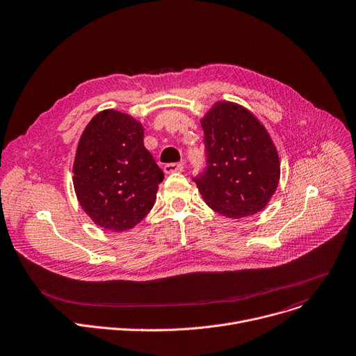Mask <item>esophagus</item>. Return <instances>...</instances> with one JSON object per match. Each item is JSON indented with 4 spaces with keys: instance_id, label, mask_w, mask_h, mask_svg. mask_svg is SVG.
<instances>
[{
    "instance_id": "1",
    "label": "esophagus",
    "mask_w": 356,
    "mask_h": 356,
    "mask_svg": "<svg viewBox=\"0 0 356 356\" xmlns=\"http://www.w3.org/2000/svg\"><path fill=\"white\" fill-rule=\"evenodd\" d=\"M183 170V163H168L163 166V172L166 175L170 173H176V172H181Z\"/></svg>"
}]
</instances>
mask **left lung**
<instances>
[{
	"instance_id": "left-lung-1",
	"label": "left lung",
	"mask_w": 356,
	"mask_h": 356,
	"mask_svg": "<svg viewBox=\"0 0 356 356\" xmlns=\"http://www.w3.org/2000/svg\"><path fill=\"white\" fill-rule=\"evenodd\" d=\"M207 166L193 180L226 218L261 211L280 183L277 148L259 118L241 104L216 102L201 118Z\"/></svg>"
}]
</instances>
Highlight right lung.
<instances>
[{
	"instance_id": "obj_1",
	"label": "right lung",
	"mask_w": 356,
	"mask_h": 356,
	"mask_svg": "<svg viewBox=\"0 0 356 356\" xmlns=\"http://www.w3.org/2000/svg\"><path fill=\"white\" fill-rule=\"evenodd\" d=\"M74 188L85 213L100 227L124 232L152 209L163 172L144 147V127L113 108L85 127L74 161Z\"/></svg>"
}]
</instances>
